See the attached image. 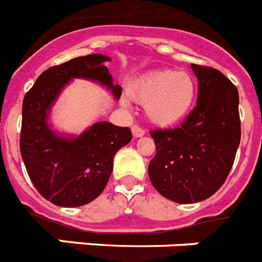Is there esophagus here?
<instances>
[{
  "label": "esophagus",
  "mask_w": 262,
  "mask_h": 262,
  "mask_svg": "<svg viewBox=\"0 0 262 262\" xmlns=\"http://www.w3.org/2000/svg\"><path fill=\"white\" fill-rule=\"evenodd\" d=\"M131 129H133V135L135 136V138H140V136H143L145 134L144 128L139 126V124H134V126L131 127Z\"/></svg>",
  "instance_id": "34e87169"
}]
</instances>
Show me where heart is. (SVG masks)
I'll return each mask as SVG.
<instances>
[{
	"instance_id": "obj_1",
	"label": "heart",
	"mask_w": 262,
	"mask_h": 262,
	"mask_svg": "<svg viewBox=\"0 0 262 262\" xmlns=\"http://www.w3.org/2000/svg\"><path fill=\"white\" fill-rule=\"evenodd\" d=\"M196 85L185 71H152L129 85V97L145 107V115L157 126H172L184 119L194 105Z\"/></svg>"
}]
</instances>
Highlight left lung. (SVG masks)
<instances>
[{"instance_id": "1", "label": "left lung", "mask_w": 262, "mask_h": 262, "mask_svg": "<svg viewBox=\"0 0 262 262\" xmlns=\"http://www.w3.org/2000/svg\"><path fill=\"white\" fill-rule=\"evenodd\" d=\"M198 78L196 105L174 128L152 129L156 155L148 176L161 195L201 202L221 189L240 144L239 92L217 69L191 64Z\"/></svg>"}]
</instances>
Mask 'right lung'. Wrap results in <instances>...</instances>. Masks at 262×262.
<instances>
[{
  "label": "right lung",
  "mask_w": 262,
  "mask_h": 262,
  "mask_svg": "<svg viewBox=\"0 0 262 262\" xmlns=\"http://www.w3.org/2000/svg\"><path fill=\"white\" fill-rule=\"evenodd\" d=\"M108 60L94 53L51 67L23 98L20 155L36 190L53 205L77 207L96 200L110 178L115 154L133 139L128 127L108 122H98L75 139L61 138L47 123L51 106L72 78L101 82L120 98L122 88L113 85L103 66Z\"/></svg>",
  "instance_id": "obj_1"
}]
</instances>
